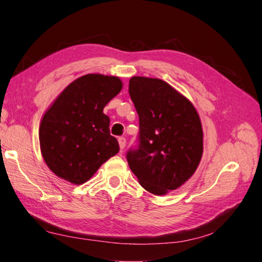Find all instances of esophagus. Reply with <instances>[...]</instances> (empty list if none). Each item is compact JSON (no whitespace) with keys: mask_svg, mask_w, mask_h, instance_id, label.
Masks as SVG:
<instances>
[{"mask_svg":"<svg viewBox=\"0 0 262 262\" xmlns=\"http://www.w3.org/2000/svg\"><path fill=\"white\" fill-rule=\"evenodd\" d=\"M118 142H119L120 149L122 151V149H124L125 146H126V138H125V137H119V138H118Z\"/></svg>","mask_w":262,"mask_h":262,"instance_id":"1","label":"esophagus"}]
</instances>
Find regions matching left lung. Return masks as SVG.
<instances>
[{
  "label": "left lung",
  "mask_w": 262,
  "mask_h": 262,
  "mask_svg": "<svg viewBox=\"0 0 262 262\" xmlns=\"http://www.w3.org/2000/svg\"><path fill=\"white\" fill-rule=\"evenodd\" d=\"M129 94L140 117V145L128 151V165L145 190L163 196L196 172L202 121L190 100L163 80L133 76Z\"/></svg>",
  "instance_id": "1"
}]
</instances>
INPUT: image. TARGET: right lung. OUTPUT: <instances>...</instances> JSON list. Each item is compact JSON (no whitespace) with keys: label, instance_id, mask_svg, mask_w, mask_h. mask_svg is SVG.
Instances as JSON below:
<instances>
[{"label":"right lung","instance_id":"obj_1","mask_svg":"<svg viewBox=\"0 0 262 262\" xmlns=\"http://www.w3.org/2000/svg\"><path fill=\"white\" fill-rule=\"evenodd\" d=\"M121 89L119 77L86 74L70 83L54 100L39 126L41 155L53 173L82 185L119 152L103 108Z\"/></svg>","mask_w":262,"mask_h":262}]
</instances>
